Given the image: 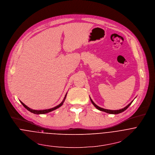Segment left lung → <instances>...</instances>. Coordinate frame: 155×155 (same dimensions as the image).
Wrapping results in <instances>:
<instances>
[{
	"mask_svg": "<svg viewBox=\"0 0 155 155\" xmlns=\"http://www.w3.org/2000/svg\"><path fill=\"white\" fill-rule=\"evenodd\" d=\"M90 99H91V102H92V104L94 105V106L97 108V109H98V110H100V111H104V112H105V113H109V114H119V113H122V112H123V111H124L131 104H132V103L133 102V100L129 104H128L126 107H125L124 108H122V109H120V110H107V109H104V108H101V107H98V106H97L95 103L92 101V100L91 99V98L90 97Z\"/></svg>",
	"mask_w": 155,
	"mask_h": 155,
	"instance_id": "1",
	"label": "left lung"
}]
</instances>
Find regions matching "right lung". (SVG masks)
Masks as SVG:
<instances>
[{
  "label": "right lung",
  "instance_id": "1",
  "mask_svg": "<svg viewBox=\"0 0 155 155\" xmlns=\"http://www.w3.org/2000/svg\"><path fill=\"white\" fill-rule=\"evenodd\" d=\"M66 95H67V93L66 94V95H65V96H64V99L63 100V101L60 103V104L58 105H57V106H56V107H54V108H50V109H46V110H32V109H31V108H29L28 107H27L26 105H25L22 101H20V102H21V104L23 105V107H24L26 110H28L29 111H30V112H31V113H34V114H46V113H49V112L52 111H54V110H55L56 109H57V108H60V107H61V106H62V105L63 104V103H64V100H65V98H66Z\"/></svg>",
  "mask_w": 155,
  "mask_h": 155
}]
</instances>
